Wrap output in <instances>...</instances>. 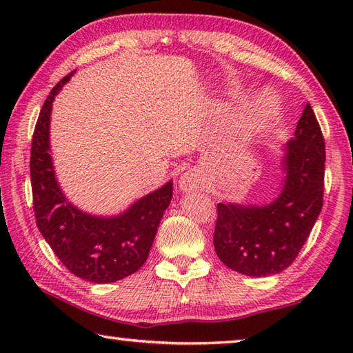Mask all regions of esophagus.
Listing matches in <instances>:
<instances>
[{"label": "esophagus", "mask_w": 353, "mask_h": 353, "mask_svg": "<svg viewBox=\"0 0 353 353\" xmlns=\"http://www.w3.org/2000/svg\"><path fill=\"white\" fill-rule=\"evenodd\" d=\"M177 186L179 190L182 192H199L205 190V181L203 177L200 176V172H197L196 170L186 171L183 174L179 177L177 181Z\"/></svg>", "instance_id": "esophagus-1"}]
</instances>
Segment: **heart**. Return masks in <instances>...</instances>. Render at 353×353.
<instances>
[{"label": "heart", "mask_w": 353, "mask_h": 353, "mask_svg": "<svg viewBox=\"0 0 353 353\" xmlns=\"http://www.w3.org/2000/svg\"><path fill=\"white\" fill-rule=\"evenodd\" d=\"M277 106H279V104H277L276 95L270 92L259 95L252 110V129L254 132H259L270 119H273L276 117Z\"/></svg>", "instance_id": "1"}]
</instances>
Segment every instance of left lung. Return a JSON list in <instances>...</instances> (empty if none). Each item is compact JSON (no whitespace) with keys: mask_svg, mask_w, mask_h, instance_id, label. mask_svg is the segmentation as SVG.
I'll return each instance as SVG.
<instances>
[{"mask_svg":"<svg viewBox=\"0 0 353 353\" xmlns=\"http://www.w3.org/2000/svg\"><path fill=\"white\" fill-rule=\"evenodd\" d=\"M282 153L279 194L272 201L216 205V256L245 276H273L291 265L321 212L325 139L310 103Z\"/></svg>","mask_w":353,"mask_h":353,"instance_id":"1","label":"left lung"}]
</instances>
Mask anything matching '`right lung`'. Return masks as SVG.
Wrapping results in <instances>:
<instances>
[{
	"instance_id": "right-lung-1",
	"label": "right lung",
	"mask_w": 353,
	"mask_h": 353,
	"mask_svg": "<svg viewBox=\"0 0 353 353\" xmlns=\"http://www.w3.org/2000/svg\"><path fill=\"white\" fill-rule=\"evenodd\" d=\"M72 71L52 88L37 118L30 156L36 224L62 264L81 279L109 283L144 265L165 209L171 203L172 181L138 199L115 215H95L72 205L56 177L51 156L52 101Z\"/></svg>"
}]
</instances>
